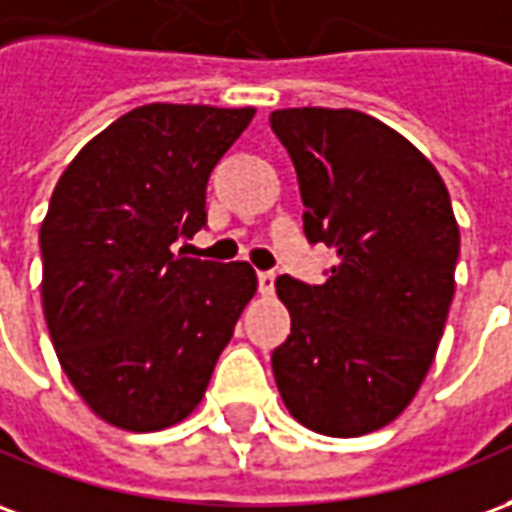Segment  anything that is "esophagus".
Segmentation results:
<instances>
[{
  "label": "esophagus",
  "mask_w": 512,
  "mask_h": 512,
  "mask_svg": "<svg viewBox=\"0 0 512 512\" xmlns=\"http://www.w3.org/2000/svg\"><path fill=\"white\" fill-rule=\"evenodd\" d=\"M274 280H277L274 271H257V288H260L263 296H271V293H274Z\"/></svg>",
  "instance_id": "34e87169"
}]
</instances>
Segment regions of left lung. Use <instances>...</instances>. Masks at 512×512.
Instances as JSON below:
<instances>
[{"label":"left lung","instance_id":"left-lung-1","mask_svg":"<svg viewBox=\"0 0 512 512\" xmlns=\"http://www.w3.org/2000/svg\"><path fill=\"white\" fill-rule=\"evenodd\" d=\"M299 177L310 244L338 252L324 285L280 277L291 335L271 368L307 430L355 438L391 424L432 366L460 255L449 191L416 146L360 110L271 113Z\"/></svg>","mask_w":512,"mask_h":512}]
</instances>
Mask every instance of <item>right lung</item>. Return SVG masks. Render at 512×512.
Here are the masks:
<instances>
[{"mask_svg":"<svg viewBox=\"0 0 512 512\" xmlns=\"http://www.w3.org/2000/svg\"><path fill=\"white\" fill-rule=\"evenodd\" d=\"M255 107H135L82 146L41 224L44 316L96 416L166 430L202 402L255 296V268L177 252L205 227L210 171Z\"/></svg>","mask_w":512,"mask_h":512,"instance_id":"add662e5","label":"right lung"}]
</instances>
